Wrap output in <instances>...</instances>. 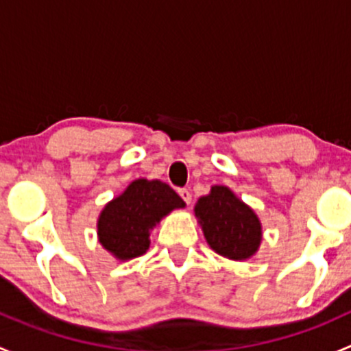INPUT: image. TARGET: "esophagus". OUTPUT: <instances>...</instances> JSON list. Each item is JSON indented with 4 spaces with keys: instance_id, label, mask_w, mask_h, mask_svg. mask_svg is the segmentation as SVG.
I'll use <instances>...</instances> for the list:
<instances>
[{
    "instance_id": "1",
    "label": "esophagus",
    "mask_w": 351,
    "mask_h": 351,
    "mask_svg": "<svg viewBox=\"0 0 351 351\" xmlns=\"http://www.w3.org/2000/svg\"><path fill=\"white\" fill-rule=\"evenodd\" d=\"M178 193H180V197L183 198V202H185L186 205H190V202H192V193H190L186 189H180Z\"/></svg>"
}]
</instances>
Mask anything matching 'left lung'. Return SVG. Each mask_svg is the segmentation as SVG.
Masks as SVG:
<instances>
[{
    "label": "left lung",
    "instance_id": "1",
    "mask_svg": "<svg viewBox=\"0 0 351 351\" xmlns=\"http://www.w3.org/2000/svg\"><path fill=\"white\" fill-rule=\"evenodd\" d=\"M195 215L208 246L221 256L244 261L260 247V219L228 186L214 185L208 195L198 198Z\"/></svg>",
    "mask_w": 351,
    "mask_h": 351
}]
</instances>
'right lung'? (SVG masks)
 Wrapping results in <instances>:
<instances>
[{"mask_svg":"<svg viewBox=\"0 0 351 351\" xmlns=\"http://www.w3.org/2000/svg\"><path fill=\"white\" fill-rule=\"evenodd\" d=\"M185 202L159 180H134L122 195L105 205L98 217V239L117 260L125 261L149 250L151 229Z\"/></svg>","mask_w":351,"mask_h":351,"instance_id":"1","label":"right lung"}]
</instances>
